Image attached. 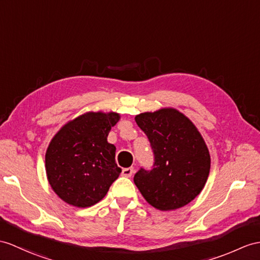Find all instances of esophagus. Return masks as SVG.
Listing matches in <instances>:
<instances>
[{
  "mask_svg": "<svg viewBox=\"0 0 260 260\" xmlns=\"http://www.w3.org/2000/svg\"><path fill=\"white\" fill-rule=\"evenodd\" d=\"M134 168H125L122 170V176H125V178H130V176L132 175V173H134Z\"/></svg>",
  "mask_w": 260,
  "mask_h": 260,
  "instance_id": "esophagus-1",
  "label": "esophagus"
}]
</instances>
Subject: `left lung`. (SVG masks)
<instances>
[{
  "instance_id": "left-lung-1",
  "label": "left lung",
  "mask_w": 260,
  "mask_h": 260,
  "mask_svg": "<svg viewBox=\"0 0 260 260\" xmlns=\"http://www.w3.org/2000/svg\"><path fill=\"white\" fill-rule=\"evenodd\" d=\"M147 135L154 162L141 168L135 184L145 201L160 211L188 204L203 189L211 169L210 152L193 122L180 111L164 108L136 116Z\"/></svg>"
}]
</instances>
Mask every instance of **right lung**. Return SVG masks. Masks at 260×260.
I'll list each match as a JSON object with an SVG mask.
<instances>
[{
    "instance_id": "add662e5",
    "label": "right lung",
    "mask_w": 260,
    "mask_h": 260,
    "mask_svg": "<svg viewBox=\"0 0 260 260\" xmlns=\"http://www.w3.org/2000/svg\"><path fill=\"white\" fill-rule=\"evenodd\" d=\"M119 119L116 112H87L66 123L50 141L45 155L47 179L67 204L94 205L121 173L116 147L107 141Z\"/></svg>"
}]
</instances>
